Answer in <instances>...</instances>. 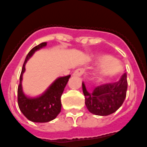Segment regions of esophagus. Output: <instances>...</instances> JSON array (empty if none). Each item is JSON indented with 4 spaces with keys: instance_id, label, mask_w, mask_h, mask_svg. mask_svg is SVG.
Segmentation results:
<instances>
[{
    "instance_id": "esophagus-1",
    "label": "esophagus",
    "mask_w": 147,
    "mask_h": 147,
    "mask_svg": "<svg viewBox=\"0 0 147 147\" xmlns=\"http://www.w3.org/2000/svg\"><path fill=\"white\" fill-rule=\"evenodd\" d=\"M83 73H84V69H82V68H79V69H77L74 71L72 75L73 76H81Z\"/></svg>"
}]
</instances>
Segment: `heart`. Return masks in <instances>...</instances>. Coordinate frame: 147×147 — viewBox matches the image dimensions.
Wrapping results in <instances>:
<instances>
[{
    "label": "heart",
    "mask_w": 147,
    "mask_h": 147,
    "mask_svg": "<svg viewBox=\"0 0 147 147\" xmlns=\"http://www.w3.org/2000/svg\"><path fill=\"white\" fill-rule=\"evenodd\" d=\"M98 61L102 64L100 73L105 78H115L123 71L121 63L109 55H102L98 57Z\"/></svg>",
    "instance_id": "b5f03b06"
}]
</instances>
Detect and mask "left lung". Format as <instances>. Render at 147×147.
<instances>
[{
  "instance_id": "8db88e82",
  "label": "left lung",
  "mask_w": 147,
  "mask_h": 147,
  "mask_svg": "<svg viewBox=\"0 0 147 147\" xmlns=\"http://www.w3.org/2000/svg\"><path fill=\"white\" fill-rule=\"evenodd\" d=\"M85 104L90 113L99 116H107L117 110L126 97L127 88V74L122 75L119 81L107 83L95 88L90 94L82 83Z\"/></svg>"
}]
</instances>
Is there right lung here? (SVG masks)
<instances>
[{
    "label": "right lung",
    "mask_w": 147,
    "mask_h": 147,
    "mask_svg": "<svg viewBox=\"0 0 147 147\" xmlns=\"http://www.w3.org/2000/svg\"><path fill=\"white\" fill-rule=\"evenodd\" d=\"M47 42H41L28 53L24 60L18 86V105L20 111L29 120L35 123H47L57 117L61 109V96L70 75L55 80L43 94L37 97H29L24 94L22 86L25 65L36 51L45 47Z\"/></svg>",
    "instance_id": "obj_1"
}]
</instances>
